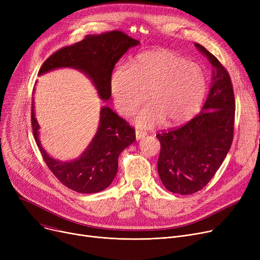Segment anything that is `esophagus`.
Returning <instances> with one entry per match:
<instances>
[{"label": "esophagus", "mask_w": 260, "mask_h": 260, "mask_svg": "<svg viewBox=\"0 0 260 260\" xmlns=\"http://www.w3.org/2000/svg\"><path fill=\"white\" fill-rule=\"evenodd\" d=\"M145 135H146L145 132H143V131H141V129H136V139H137V140L143 138Z\"/></svg>", "instance_id": "esophagus-1"}]
</instances>
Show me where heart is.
Listing matches in <instances>:
<instances>
[{
    "mask_svg": "<svg viewBox=\"0 0 260 260\" xmlns=\"http://www.w3.org/2000/svg\"><path fill=\"white\" fill-rule=\"evenodd\" d=\"M111 89L118 111L124 116L135 112L146 98L151 101L136 120L142 127L165 120L168 125L192 118L200 108L208 80L198 64L168 49L139 53L131 68L119 66L112 75Z\"/></svg>",
    "mask_w": 260,
    "mask_h": 260,
    "instance_id": "1",
    "label": "heart"
}]
</instances>
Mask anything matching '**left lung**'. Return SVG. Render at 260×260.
I'll return each instance as SVG.
<instances>
[{"label":"left lung","mask_w":260,"mask_h":260,"mask_svg":"<svg viewBox=\"0 0 260 260\" xmlns=\"http://www.w3.org/2000/svg\"><path fill=\"white\" fill-rule=\"evenodd\" d=\"M195 47L213 67L212 87L201 113L177 128L157 134L158 173L172 193L194 194L206 186L223 162L234 138L235 97L228 71L202 45Z\"/></svg>","instance_id":"obj_1"}]
</instances>
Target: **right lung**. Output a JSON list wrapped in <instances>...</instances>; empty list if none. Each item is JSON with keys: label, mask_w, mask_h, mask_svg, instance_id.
Returning a JSON list of instances; mask_svg holds the SVG:
<instances>
[{"label": "right lung", "mask_w": 260, "mask_h": 260, "mask_svg": "<svg viewBox=\"0 0 260 260\" xmlns=\"http://www.w3.org/2000/svg\"><path fill=\"white\" fill-rule=\"evenodd\" d=\"M139 44L120 30L87 35L75 44L60 48L41 66L39 75L59 67H74L86 74L103 100L111 98L112 73L116 63L128 48ZM34 137L47 168L58 180L75 192L91 194L106 188L118 171L120 153L136 140V132L128 122L109 107H102L97 134L79 159L61 162L50 158L38 139L39 124L31 104Z\"/></svg>", "instance_id": "right-lung-1"}]
</instances>
